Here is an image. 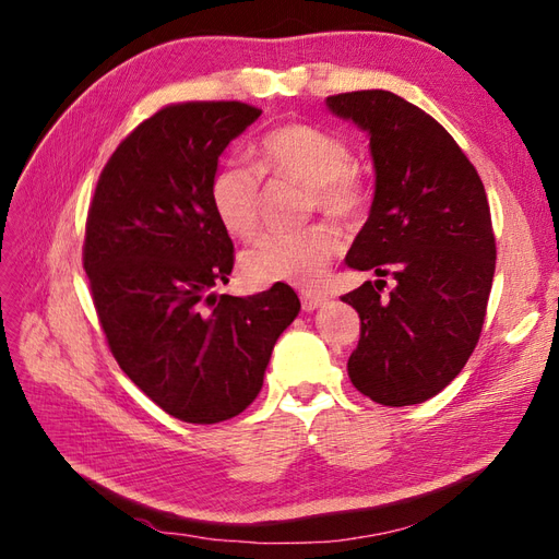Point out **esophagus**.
<instances>
[{
  "instance_id": "34e87169",
  "label": "esophagus",
  "mask_w": 559,
  "mask_h": 559,
  "mask_svg": "<svg viewBox=\"0 0 559 559\" xmlns=\"http://www.w3.org/2000/svg\"><path fill=\"white\" fill-rule=\"evenodd\" d=\"M326 296H321V294H314V292H300V302H302V310L306 312H312V310H317V308H321V306H326Z\"/></svg>"
}]
</instances>
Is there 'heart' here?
<instances>
[{"instance_id": "obj_1", "label": "heart", "mask_w": 559, "mask_h": 559, "mask_svg": "<svg viewBox=\"0 0 559 559\" xmlns=\"http://www.w3.org/2000/svg\"><path fill=\"white\" fill-rule=\"evenodd\" d=\"M259 170L275 179L310 186L321 212L349 218L364 207L366 189L349 170V146L312 126L292 123L270 130L257 146ZM257 167L230 160L212 179V207L222 226L235 238H253L261 228L263 186ZM337 249V235L329 226L296 233H270L242 253V273L251 284L314 286L326 275Z\"/></svg>"}]
</instances>
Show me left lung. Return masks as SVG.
Masks as SVG:
<instances>
[{
	"label": "left lung",
	"mask_w": 559,
	"mask_h": 559,
	"mask_svg": "<svg viewBox=\"0 0 559 559\" xmlns=\"http://www.w3.org/2000/svg\"><path fill=\"white\" fill-rule=\"evenodd\" d=\"M370 138L376 195L345 263L376 282L343 296L361 337L352 384L376 403H421L462 373L478 345L497 247L485 186L452 134L389 91L326 97ZM382 276L397 286L381 296Z\"/></svg>",
	"instance_id": "1"
}]
</instances>
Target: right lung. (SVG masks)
I'll return each mask as SVG.
<instances>
[{"instance_id":"obj_1","label":"right lung","mask_w":559,"mask_h":559,"mask_svg":"<svg viewBox=\"0 0 559 559\" xmlns=\"http://www.w3.org/2000/svg\"><path fill=\"white\" fill-rule=\"evenodd\" d=\"M259 116L245 103L160 109L118 144L88 210L83 267L114 359L189 425L230 419L259 396L277 337L300 312L289 284L247 298L212 292L235 261L212 179Z\"/></svg>"}]
</instances>
